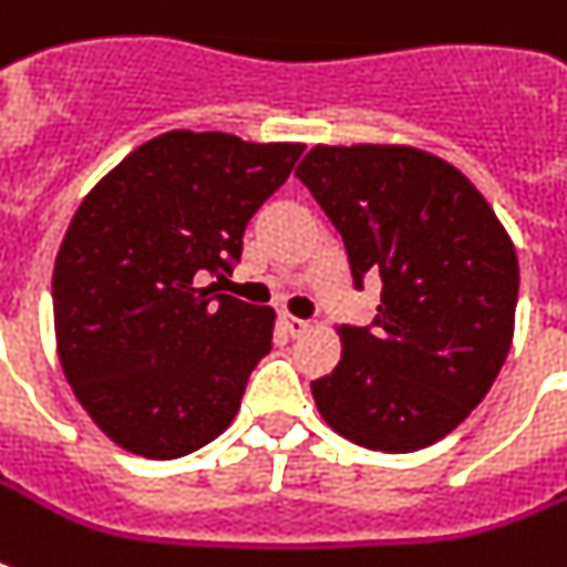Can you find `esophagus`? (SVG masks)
<instances>
[{"label": "esophagus", "instance_id": "obj_1", "mask_svg": "<svg viewBox=\"0 0 567 567\" xmlns=\"http://www.w3.org/2000/svg\"><path fill=\"white\" fill-rule=\"evenodd\" d=\"M282 327L288 329V332H291L293 338H300L302 332H306V329L311 327L309 320H302V318H293V315H288V311H282Z\"/></svg>", "mask_w": 567, "mask_h": 567}]
</instances>
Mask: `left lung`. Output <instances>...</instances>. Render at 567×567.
I'll return each instance as SVG.
<instances>
[{"mask_svg": "<svg viewBox=\"0 0 567 567\" xmlns=\"http://www.w3.org/2000/svg\"><path fill=\"white\" fill-rule=\"evenodd\" d=\"M341 238L353 285L382 279L371 327H341V362L311 382L353 444L412 453L488 394L515 332L518 256L485 196L414 146H315L297 167Z\"/></svg>", "mask_w": 567, "mask_h": 567, "instance_id": "8db88e82", "label": "left lung"}]
</instances>
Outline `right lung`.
Segmentation results:
<instances>
[{
    "mask_svg": "<svg viewBox=\"0 0 567 567\" xmlns=\"http://www.w3.org/2000/svg\"><path fill=\"white\" fill-rule=\"evenodd\" d=\"M223 132H167L84 196L58 249L61 368L114 444L179 458L238 414L274 347V309L220 293L244 229L302 155Z\"/></svg>",
    "mask_w": 567,
    "mask_h": 567,
    "instance_id": "add662e5",
    "label": "right lung"
}]
</instances>
